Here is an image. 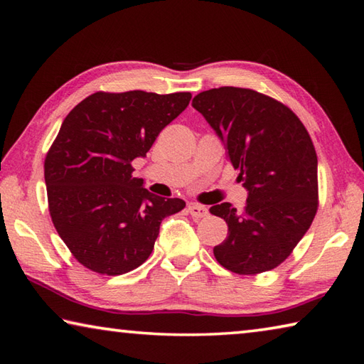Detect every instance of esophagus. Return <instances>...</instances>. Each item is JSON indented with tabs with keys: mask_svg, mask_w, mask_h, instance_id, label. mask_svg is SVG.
<instances>
[{
	"mask_svg": "<svg viewBox=\"0 0 364 364\" xmlns=\"http://www.w3.org/2000/svg\"><path fill=\"white\" fill-rule=\"evenodd\" d=\"M188 211L194 219H202V218H206V215H208V208L203 206V205H198V203L189 205Z\"/></svg>",
	"mask_w": 364,
	"mask_h": 364,
	"instance_id": "34e87169",
	"label": "esophagus"
}]
</instances>
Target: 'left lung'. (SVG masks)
<instances>
[{"instance_id":"8db88e82","label":"left lung","mask_w":364,"mask_h":364,"mask_svg":"<svg viewBox=\"0 0 364 364\" xmlns=\"http://www.w3.org/2000/svg\"><path fill=\"white\" fill-rule=\"evenodd\" d=\"M192 106L225 145L249 191L245 206L210 208L228 225L214 247L220 266L239 275L275 269L289 257L318 211V156L310 134L288 106L257 90L200 92Z\"/></svg>"}]
</instances>
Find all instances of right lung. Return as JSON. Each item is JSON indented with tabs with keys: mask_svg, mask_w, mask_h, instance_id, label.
Masks as SVG:
<instances>
[{
	"mask_svg": "<svg viewBox=\"0 0 364 364\" xmlns=\"http://www.w3.org/2000/svg\"><path fill=\"white\" fill-rule=\"evenodd\" d=\"M191 98L95 92L63 122L43 166L48 210L68 250L92 272L122 275L141 266L162 219L186 206L146 191L131 162L145 156Z\"/></svg>",
	"mask_w": 364,
	"mask_h": 364,
	"instance_id": "obj_1",
	"label": "right lung"
}]
</instances>
